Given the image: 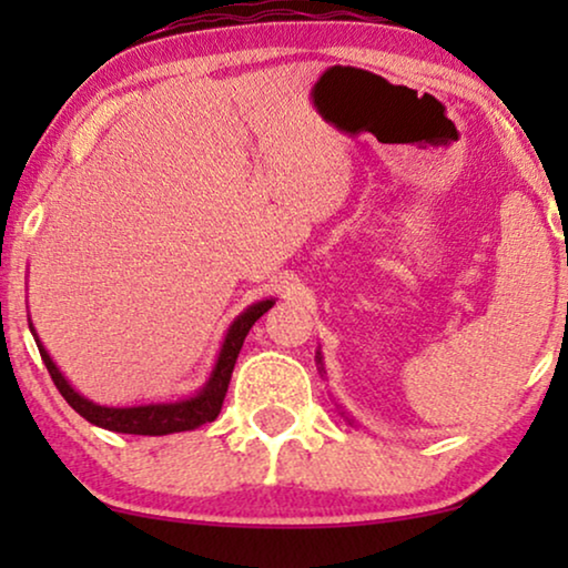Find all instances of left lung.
Listing matches in <instances>:
<instances>
[{
  "label": "left lung",
  "instance_id": "1",
  "mask_svg": "<svg viewBox=\"0 0 568 568\" xmlns=\"http://www.w3.org/2000/svg\"><path fill=\"white\" fill-rule=\"evenodd\" d=\"M315 362H317V369H321V375H325V367H323V354H321V348H317V352H315ZM341 414L346 416V410H341ZM346 422H348V424H354V418H352V416H346Z\"/></svg>",
  "mask_w": 568,
  "mask_h": 568
}]
</instances>
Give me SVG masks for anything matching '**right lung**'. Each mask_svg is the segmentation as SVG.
<instances>
[{"instance_id":"right-lung-1","label":"right lung","mask_w":568,"mask_h":568,"mask_svg":"<svg viewBox=\"0 0 568 568\" xmlns=\"http://www.w3.org/2000/svg\"><path fill=\"white\" fill-rule=\"evenodd\" d=\"M274 297L271 300H261L247 305L243 313H240L235 321L230 323L227 333H224L220 356H216L214 369L209 379L201 387L199 393H193L191 398H181V400H170V403H142V406H100V403H92L74 390L69 385V379L61 375V369L53 364V359L45 352V346L38 338V333L33 328V323L28 325L33 331V338L38 344V352H41V359L49 369V375L53 379V385L59 387V393L64 395V400L72 406L77 414L82 418H88L90 424L100 426V429L108 432H119V434H144V437H162V434H175V432H191L199 429L201 424L214 422L220 416L224 395H227L230 387V377L232 369H235L237 354L243 348V341L247 336V331L253 328V323L258 321L263 313H268L274 307Z\"/></svg>"}]
</instances>
